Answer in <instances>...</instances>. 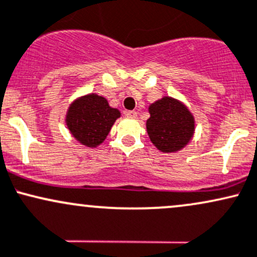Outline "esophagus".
<instances>
[{"label":"esophagus","mask_w":257,"mask_h":257,"mask_svg":"<svg viewBox=\"0 0 257 257\" xmlns=\"http://www.w3.org/2000/svg\"><path fill=\"white\" fill-rule=\"evenodd\" d=\"M126 116L127 117H131V119H135V117L137 116V111L136 110H128V111H126Z\"/></svg>","instance_id":"esophagus-1"}]
</instances>
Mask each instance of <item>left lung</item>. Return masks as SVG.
I'll return each instance as SVG.
<instances>
[{"label": "left lung", "mask_w": 257, "mask_h": 257, "mask_svg": "<svg viewBox=\"0 0 257 257\" xmlns=\"http://www.w3.org/2000/svg\"><path fill=\"white\" fill-rule=\"evenodd\" d=\"M147 132L152 143L161 152L182 149L194 132V119L187 106L171 97H164L149 106Z\"/></svg>", "instance_id": "1"}]
</instances>
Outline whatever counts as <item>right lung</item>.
<instances>
[{"instance_id":"obj_1","label":"right lung","mask_w":257,"mask_h":257,"mask_svg":"<svg viewBox=\"0 0 257 257\" xmlns=\"http://www.w3.org/2000/svg\"><path fill=\"white\" fill-rule=\"evenodd\" d=\"M120 116L105 98L87 94L76 99L66 114V125L73 136L87 147H97L108 136L115 120Z\"/></svg>"}]
</instances>
